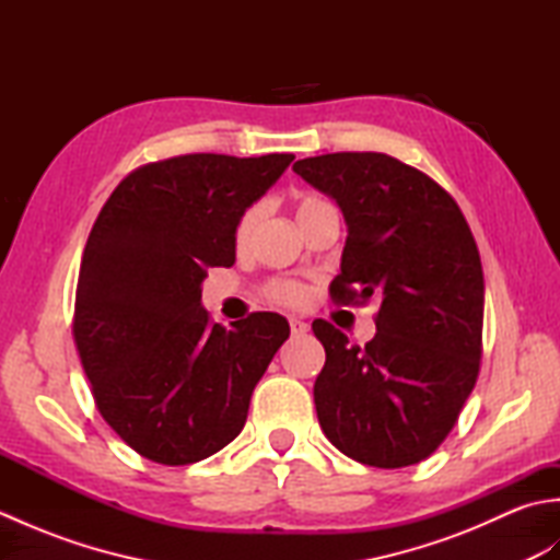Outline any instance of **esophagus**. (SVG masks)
I'll list each match as a JSON object with an SVG mask.
<instances>
[{
	"instance_id": "1",
	"label": "esophagus",
	"mask_w": 560,
	"mask_h": 560,
	"mask_svg": "<svg viewBox=\"0 0 560 560\" xmlns=\"http://www.w3.org/2000/svg\"><path fill=\"white\" fill-rule=\"evenodd\" d=\"M289 325H291V331H293V335H305V331L311 329V325L303 323V319H299V317H291V319H289Z\"/></svg>"
}]
</instances>
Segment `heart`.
<instances>
[{
  "mask_svg": "<svg viewBox=\"0 0 560 560\" xmlns=\"http://www.w3.org/2000/svg\"><path fill=\"white\" fill-rule=\"evenodd\" d=\"M325 199H319V197H301L299 199V205H295V217H303L305 211H311L313 207H317V205H323ZM259 217H261V207L259 205H255V207H247L245 211H243V217L237 219V223H235V243L237 245H245L249 237H253V231H255V225H257V221H259ZM269 295L277 303H283V305H291V307H299V305H303L305 301H307V289L303 287V283H299V281H273L271 287H269Z\"/></svg>",
  "mask_w": 560,
  "mask_h": 560,
  "instance_id": "heart-1",
  "label": "heart"
}]
</instances>
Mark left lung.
<instances>
[{
  "instance_id": "left-lung-1",
  "label": "left lung",
  "mask_w": 560,
  "mask_h": 560,
  "mask_svg": "<svg viewBox=\"0 0 560 560\" xmlns=\"http://www.w3.org/2000/svg\"><path fill=\"white\" fill-rule=\"evenodd\" d=\"M349 225L337 305L380 301L375 337L351 347L325 319L315 409L329 443L380 469L431 457L457 423L481 365L483 271L469 223L433 177L387 153L341 151L293 163Z\"/></svg>"
}]
</instances>
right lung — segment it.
I'll return each mask as SVG.
<instances>
[{"label": "right lung", "instance_id": "obj_1", "mask_svg": "<svg viewBox=\"0 0 560 560\" xmlns=\"http://www.w3.org/2000/svg\"><path fill=\"white\" fill-rule=\"evenodd\" d=\"M293 153H185L129 173L83 247L71 335L96 407L125 443L180 467L243 431L249 397L289 339L287 317L231 329L201 307L207 267L235 261V223Z\"/></svg>", "mask_w": 560, "mask_h": 560}]
</instances>
